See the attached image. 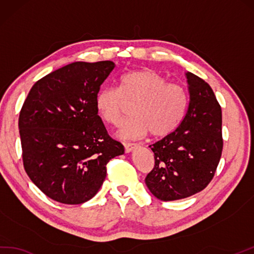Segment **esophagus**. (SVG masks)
<instances>
[{
	"label": "esophagus",
	"mask_w": 254,
	"mask_h": 254,
	"mask_svg": "<svg viewBox=\"0 0 254 254\" xmlns=\"http://www.w3.org/2000/svg\"><path fill=\"white\" fill-rule=\"evenodd\" d=\"M124 146H125L126 152H130L134 148H136V146H138V144L137 143H131V142H124Z\"/></svg>",
	"instance_id": "obj_1"
}]
</instances>
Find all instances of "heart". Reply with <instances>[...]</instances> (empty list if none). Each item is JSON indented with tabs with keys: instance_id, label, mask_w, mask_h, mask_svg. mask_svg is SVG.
<instances>
[{
	"instance_id": "1",
	"label": "heart",
	"mask_w": 254,
	"mask_h": 254,
	"mask_svg": "<svg viewBox=\"0 0 254 254\" xmlns=\"http://www.w3.org/2000/svg\"><path fill=\"white\" fill-rule=\"evenodd\" d=\"M95 109L102 121L112 126L121 123L127 103H132V116L124 121L118 134L134 139L150 131L153 137H165L177 129L188 108V95L178 83L153 69L126 72L120 86L104 87L95 95Z\"/></svg>"
}]
</instances>
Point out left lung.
Listing matches in <instances>:
<instances>
[{"instance_id":"8db88e82","label":"left lung","mask_w":254,"mask_h":254,"mask_svg":"<svg viewBox=\"0 0 254 254\" xmlns=\"http://www.w3.org/2000/svg\"><path fill=\"white\" fill-rule=\"evenodd\" d=\"M189 103L177 129L149 145L154 167L145 177L149 190L162 201L200 192L215 175L223 151L222 109L210 84L187 72Z\"/></svg>"}]
</instances>
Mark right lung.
<instances>
[{
    "instance_id": "add662e5",
    "label": "right lung",
    "mask_w": 254,
    "mask_h": 254,
    "mask_svg": "<svg viewBox=\"0 0 254 254\" xmlns=\"http://www.w3.org/2000/svg\"><path fill=\"white\" fill-rule=\"evenodd\" d=\"M114 67L111 61L66 65L33 84L22 104L18 127L25 171L60 203L93 198L106 177V164L124 154L94 102Z\"/></svg>"
}]
</instances>
